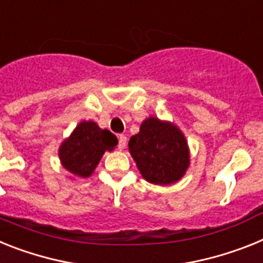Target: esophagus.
<instances>
[{"instance_id": "1", "label": "esophagus", "mask_w": 263, "mask_h": 263, "mask_svg": "<svg viewBox=\"0 0 263 263\" xmlns=\"http://www.w3.org/2000/svg\"><path fill=\"white\" fill-rule=\"evenodd\" d=\"M125 144H127V138H125L124 135H119V149H124L125 148Z\"/></svg>"}]
</instances>
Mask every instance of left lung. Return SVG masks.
<instances>
[{
	"label": "left lung",
	"mask_w": 263,
	"mask_h": 263,
	"mask_svg": "<svg viewBox=\"0 0 263 263\" xmlns=\"http://www.w3.org/2000/svg\"><path fill=\"white\" fill-rule=\"evenodd\" d=\"M128 148L147 182L167 186L182 179L190 165V151L183 132L170 121L149 116L132 136Z\"/></svg>",
	"instance_id": "obj_1"
}]
</instances>
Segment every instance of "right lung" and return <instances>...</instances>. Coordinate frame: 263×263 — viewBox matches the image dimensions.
Segmentation results:
<instances>
[{"label": "right lung", "instance_id": "add662e5", "mask_svg": "<svg viewBox=\"0 0 263 263\" xmlns=\"http://www.w3.org/2000/svg\"><path fill=\"white\" fill-rule=\"evenodd\" d=\"M118 138L101 129L95 121L83 120L59 148L61 164L68 173L79 178H88L99 164L105 151H112Z\"/></svg>", "mask_w": 263, "mask_h": 263}]
</instances>
